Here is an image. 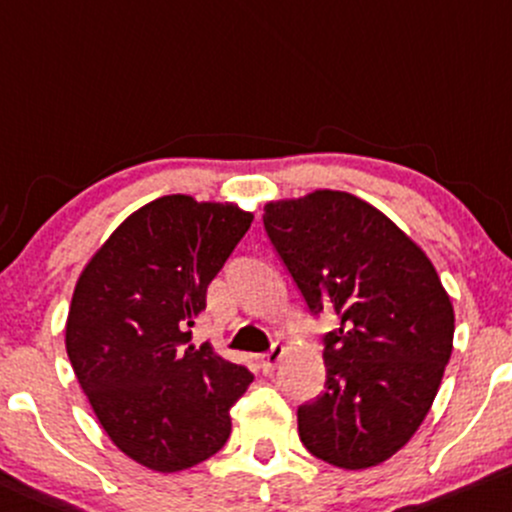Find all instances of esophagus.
<instances>
[{"label":"esophagus","instance_id":"34e87169","mask_svg":"<svg viewBox=\"0 0 512 512\" xmlns=\"http://www.w3.org/2000/svg\"><path fill=\"white\" fill-rule=\"evenodd\" d=\"M283 353H285V348L280 346V343H273L271 350H268V353H263L261 358H258V367L263 370V375H271L275 367H278L280 358H283Z\"/></svg>","mask_w":512,"mask_h":512}]
</instances>
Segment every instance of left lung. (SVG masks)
Returning a JSON list of instances; mask_svg holds the SVG:
<instances>
[{
    "label": "left lung",
    "instance_id": "obj_1",
    "mask_svg": "<svg viewBox=\"0 0 512 512\" xmlns=\"http://www.w3.org/2000/svg\"><path fill=\"white\" fill-rule=\"evenodd\" d=\"M263 210L309 312L338 317L324 392L297 409L302 445L333 467H377L433 406L455 336L450 295L421 246L355 195L314 191Z\"/></svg>",
    "mask_w": 512,
    "mask_h": 512
}]
</instances>
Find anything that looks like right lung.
<instances>
[{
  "mask_svg": "<svg viewBox=\"0 0 512 512\" xmlns=\"http://www.w3.org/2000/svg\"><path fill=\"white\" fill-rule=\"evenodd\" d=\"M254 215L234 203L164 195L135 210L74 287L65 346L101 428L152 472H181L222 450L229 409L254 375L191 326Z\"/></svg>",
  "mask_w": 512,
  "mask_h": 512,
  "instance_id": "right-lung-1",
  "label": "right lung"
}]
</instances>
